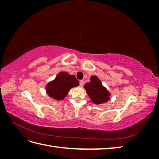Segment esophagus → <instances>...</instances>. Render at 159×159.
<instances>
[{
    "mask_svg": "<svg viewBox=\"0 0 159 159\" xmlns=\"http://www.w3.org/2000/svg\"><path fill=\"white\" fill-rule=\"evenodd\" d=\"M84 85V81L83 80H80V85L81 86V87H82Z\"/></svg>",
    "mask_w": 159,
    "mask_h": 159,
    "instance_id": "34e87169",
    "label": "esophagus"
}]
</instances>
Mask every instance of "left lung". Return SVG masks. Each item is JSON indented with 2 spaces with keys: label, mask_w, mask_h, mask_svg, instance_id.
Listing matches in <instances>:
<instances>
[{
  "label": "left lung",
  "mask_w": 159,
  "mask_h": 159,
  "mask_svg": "<svg viewBox=\"0 0 159 159\" xmlns=\"http://www.w3.org/2000/svg\"><path fill=\"white\" fill-rule=\"evenodd\" d=\"M84 88L91 100L95 104H102L110 99L111 93L96 75L91 77L90 81L84 85Z\"/></svg>",
  "instance_id": "obj_1"
}]
</instances>
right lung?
<instances>
[{"instance_id": "right-lung-1", "label": "right lung", "mask_w": 159, "mask_h": 159, "mask_svg": "<svg viewBox=\"0 0 159 159\" xmlns=\"http://www.w3.org/2000/svg\"><path fill=\"white\" fill-rule=\"evenodd\" d=\"M79 85L75 75H70L66 71H61L54 80L47 84L46 90L49 97L60 101L66 97L71 88Z\"/></svg>"}]
</instances>
